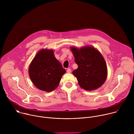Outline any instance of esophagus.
<instances>
[{
	"label": "esophagus",
	"mask_w": 134,
	"mask_h": 134,
	"mask_svg": "<svg viewBox=\"0 0 134 134\" xmlns=\"http://www.w3.org/2000/svg\"><path fill=\"white\" fill-rule=\"evenodd\" d=\"M67 73H70L71 72V69L70 68H68L67 70Z\"/></svg>",
	"instance_id": "1"
}]
</instances>
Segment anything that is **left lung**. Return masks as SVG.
Segmentation results:
<instances>
[{
	"mask_svg": "<svg viewBox=\"0 0 134 134\" xmlns=\"http://www.w3.org/2000/svg\"><path fill=\"white\" fill-rule=\"evenodd\" d=\"M77 69L72 74L77 78L80 87L86 91L95 90L105 82L108 76L106 62L100 51L92 46L77 48L71 47Z\"/></svg>",
	"mask_w": 134,
	"mask_h": 134,
	"instance_id": "obj_1",
	"label": "left lung"
}]
</instances>
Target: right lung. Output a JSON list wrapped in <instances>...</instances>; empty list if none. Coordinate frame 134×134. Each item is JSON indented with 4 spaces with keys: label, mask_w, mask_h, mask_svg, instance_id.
Segmentation results:
<instances>
[{
    "label": "right lung",
    "mask_w": 134,
    "mask_h": 134,
    "mask_svg": "<svg viewBox=\"0 0 134 134\" xmlns=\"http://www.w3.org/2000/svg\"><path fill=\"white\" fill-rule=\"evenodd\" d=\"M66 71L55 58L53 50L47 49H42L36 53L29 68V76L34 86L48 92L58 86Z\"/></svg>",
    "instance_id": "right-lung-1"
}]
</instances>
